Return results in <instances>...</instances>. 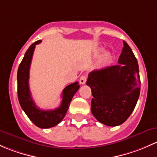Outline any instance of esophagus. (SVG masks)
<instances>
[{
	"label": "esophagus",
	"instance_id": "esophagus-1",
	"mask_svg": "<svg viewBox=\"0 0 157 157\" xmlns=\"http://www.w3.org/2000/svg\"><path fill=\"white\" fill-rule=\"evenodd\" d=\"M86 80H87L86 75H82V76L80 77V79H79V82H80L81 85H85V82H86Z\"/></svg>",
	"mask_w": 157,
	"mask_h": 157
}]
</instances>
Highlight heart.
<instances>
[{
    "label": "heart",
    "instance_id": "1",
    "mask_svg": "<svg viewBox=\"0 0 157 157\" xmlns=\"http://www.w3.org/2000/svg\"><path fill=\"white\" fill-rule=\"evenodd\" d=\"M102 51H103V49H99L98 51V54H99V53L102 52ZM110 59H111L110 54H106V56H105V61H106V63H108V62H109Z\"/></svg>",
    "mask_w": 157,
    "mask_h": 157
}]
</instances>
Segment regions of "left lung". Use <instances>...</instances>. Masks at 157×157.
Here are the masks:
<instances>
[{
	"instance_id": "obj_1",
	"label": "left lung",
	"mask_w": 157,
	"mask_h": 157,
	"mask_svg": "<svg viewBox=\"0 0 157 157\" xmlns=\"http://www.w3.org/2000/svg\"><path fill=\"white\" fill-rule=\"evenodd\" d=\"M124 47L117 65L90 72L87 85L91 89L92 114L107 126H117L127 120L140 95L138 64L129 45Z\"/></svg>"
}]
</instances>
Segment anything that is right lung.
Returning a JSON list of instances; mask_svg holds the SVG:
<instances>
[{
	"instance_id": "1",
	"label": "right lung",
	"mask_w": 157,
	"mask_h": 157,
	"mask_svg": "<svg viewBox=\"0 0 157 157\" xmlns=\"http://www.w3.org/2000/svg\"><path fill=\"white\" fill-rule=\"evenodd\" d=\"M41 42L35 41L25 52L17 72V93L21 107L29 119L36 126L41 128H48L59 124L67 114L71 101L74 94L79 89L78 82L68 85L63 90L62 102L60 106L53 110H44L37 107L31 96L29 85V69L35 45Z\"/></svg>"
}]
</instances>
